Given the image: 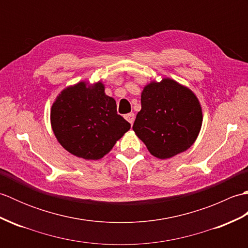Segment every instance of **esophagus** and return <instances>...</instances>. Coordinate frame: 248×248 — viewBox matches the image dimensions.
I'll list each match as a JSON object with an SVG mask.
<instances>
[{
	"mask_svg": "<svg viewBox=\"0 0 248 248\" xmlns=\"http://www.w3.org/2000/svg\"><path fill=\"white\" fill-rule=\"evenodd\" d=\"M124 118L127 119L131 124H133L134 120H135V115H134V113H129L127 115H124Z\"/></svg>",
	"mask_w": 248,
	"mask_h": 248,
	"instance_id": "obj_1",
	"label": "esophagus"
}]
</instances>
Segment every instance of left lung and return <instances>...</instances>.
<instances>
[{"instance_id":"left-lung-1","label":"left lung","mask_w":248,"mask_h":248,"mask_svg":"<svg viewBox=\"0 0 248 248\" xmlns=\"http://www.w3.org/2000/svg\"><path fill=\"white\" fill-rule=\"evenodd\" d=\"M140 102L133 130L152 155L168 159L194 144L202 112L192 91L171 78H163L145 86Z\"/></svg>"}]
</instances>
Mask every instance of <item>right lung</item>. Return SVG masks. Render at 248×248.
<instances>
[{
  "instance_id": "1",
  "label": "right lung",
  "mask_w": 248,
  "mask_h": 248,
  "mask_svg": "<svg viewBox=\"0 0 248 248\" xmlns=\"http://www.w3.org/2000/svg\"><path fill=\"white\" fill-rule=\"evenodd\" d=\"M51 124L60 144L85 160L101 159L131 127L101 82L64 89L52 105Z\"/></svg>"
}]
</instances>
